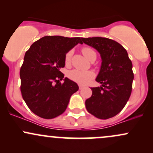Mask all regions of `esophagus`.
Masks as SVG:
<instances>
[{"mask_svg":"<svg viewBox=\"0 0 153 153\" xmlns=\"http://www.w3.org/2000/svg\"><path fill=\"white\" fill-rule=\"evenodd\" d=\"M83 88H84L83 85H79V89H80H80Z\"/></svg>","mask_w":153,"mask_h":153,"instance_id":"34e87169","label":"esophagus"}]
</instances>
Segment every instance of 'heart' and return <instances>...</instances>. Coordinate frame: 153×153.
<instances>
[{
  "mask_svg": "<svg viewBox=\"0 0 153 153\" xmlns=\"http://www.w3.org/2000/svg\"><path fill=\"white\" fill-rule=\"evenodd\" d=\"M82 52L85 57V58L88 60H90L92 56L96 55L94 50L89 48V47H83L82 49ZM73 54V50L68 51L66 53L65 57V62L66 65L70 64ZM68 77L73 81L78 82L79 84H81V85H85L94 78V73L92 71H79V70H73V71L69 72Z\"/></svg>",
  "mask_w": 153,
  "mask_h": 153,
  "instance_id": "1",
  "label": "heart"
}]
</instances>
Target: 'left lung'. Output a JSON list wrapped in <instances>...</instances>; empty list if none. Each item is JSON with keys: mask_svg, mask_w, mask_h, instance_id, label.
Wrapping results in <instances>:
<instances>
[{"mask_svg": "<svg viewBox=\"0 0 153 153\" xmlns=\"http://www.w3.org/2000/svg\"><path fill=\"white\" fill-rule=\"evenodd\" d=\"M83 43L99 52L101 65L96 80L101 86L91 88L85 101L89 113L101 119L118 114L129 100L134 74L127 52L120 44L105 37L81 38Z\"/></svg>", "mask_w": 153, "mask_h": 153, "instance_id": "obj_1", "label": "left lung"}]
</instances>
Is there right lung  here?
<instances>
[{"label": "right lung", "instance_id": "1", "mask_svg": "<svg viewBox=\"0 0 153 153\" xmlns=\"http://www.w3.org/2000/svg\"><path fill=\"white\" fill-rule=\"evenodd\" d=\"M81 38L46 36L26 51L20 70L21 92L33 113L43 119H53L66 110L70 98L78 91V84L64 78L65 57ZM64 80L61 84L60 80Z\"/></svg>", "mask_w": 153, "mask_h": 153}]
</instances>
